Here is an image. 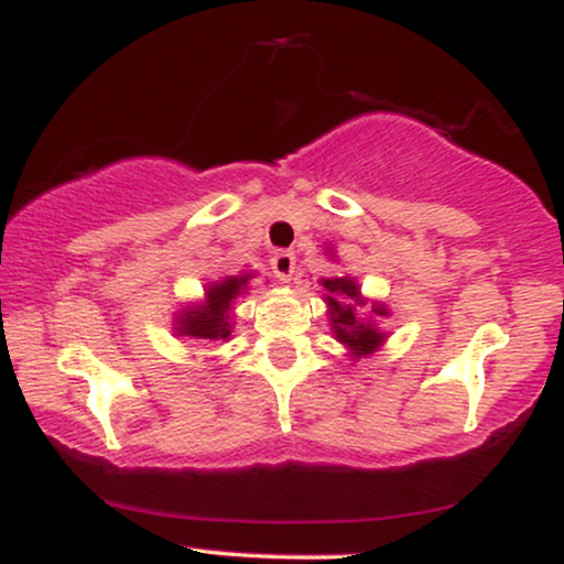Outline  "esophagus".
<instances>
[{"label": "esophagus", "instance_id": "1", "mask_svg": "<svg viewBox=\"0 0 564 564\" xmlns=\"http://www.w3.org/2000/svg\"><path fill=\"white\" fill-rule=\"evenodd\" d=\"M294 268H296V257L291 254V251H278L273 257V273L278 275V281L289 283L291 275H294Z\"/></svg>", "mask_w": 564, "mask_h": 564}]
</instances>
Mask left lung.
Wrapping results in <instances>:
<instances>
[{
  "instance_id": "obj_1",
  "label": "left lung",
  "mask_w": 564,
  "mask_h": 564,
  "mask_svg": "<svg viewBox=\"0 0 564 564\" xmlns=\"http://www.w3.org/2000/svg\"><path fill=\"white\" fill-rule=\"evenodd\" d=\"M326 289L323 302L328 304V323H332L334 339L349 349V360H360L373 355L387 341V332H381L379 321L390 318L387 304L371 302L368 315L360 313L368 300L360 294V283L352 275L321 278Z\"/></svg>"
}]
</instances>
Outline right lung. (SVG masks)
<instances>
[{
	"label": "right lung",
	"mask_w": 564,
	"mask_h": 564,
	"mask_svg": "<svg viewBox=\"0 0 564 564\" xmlns=\"http://www.w3.org/2000/svg\"><path fill=\"white\" fill-rule=\"evenodd\" d=\"M254 273L228 275L219 281H209L204 289V296L198 302L185 304L180 313H174V334L193 336L204 341H228L232 336V302L249 291V281Z\"/></svg>",
	"instance_id": "1"
}]
</instances>
